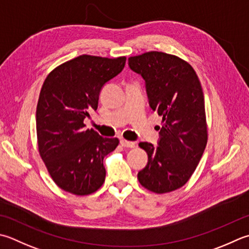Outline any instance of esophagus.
I'll return each mask as SVG.
<instances>
[{
    "mask_svg": "<svg viewBox=\"0 0 249 249\" xmlns=\"http://www.w3.org/2000/svg\"><path fill=\"white\" fill-rule=\"evenodd\" d=\"M120 142L125 148H135L136 147V143L133 142V141H127V140H125V139H121Z\"/></svg>",
    "mask_w": 249,
    "mask_h": 249,
    "instance_id": "34e87169",
    "label": "esophagus"
}]
</instances>
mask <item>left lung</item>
Here are the masks:
<instances>
[{
  "instance_id": "obj_1",
  "label": "left lung",
  "mask_w": 249,
  "mask_h": 249,
  "mask_svg": "<svg viewBox=\"0 0 249 249\" xmlns=\"http://www.w3.org/2000/svg\"><path fill=\"white\" fill-rule=\"evenodd\" d=\"M128 66L142 76L150 108L163 118L158 145L139 143L148 163L138 180L154 193L175 191L192 176L207 143L201 83L187 61L166 53L129 57Z\"/></svg>"
}]
</instances>
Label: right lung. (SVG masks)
<instances>
[{"mask_svg":"<svg viewBox=\"0 0 249 249\" xmlns=\"http://www.w3.org/2000/svg\"><path fill=\"white\" fill-rule=\"evenodd\" d=\"M125 62L126 57L82 55L58 66L43 83L36 116L38 152L53 181L67 192L87 196L105 182L104 159L119 139L87 129L84 119L98 108L102 87Z\"/></svg>","mask_w":249,"mask_h":249,"instance_id":"obj_1","label":"right lung"}]
</instances>
